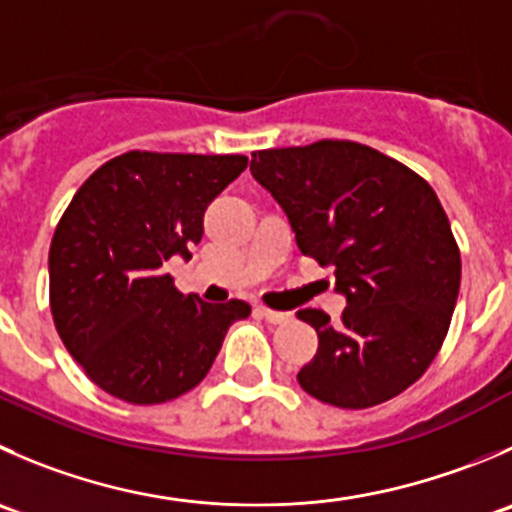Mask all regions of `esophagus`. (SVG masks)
<instances>
[{
  "instance_id": "obj_1",
  "label": "esophagus",
  "mask_w": 512,
  "mask_h": 512,
  "mask_svg": "<svg viewBox=\"0 0 512 512\" xmlns=\"http://www.w3.org/2000/svg\"><path fill=\"white\" fill-rule=\"evenodd\" d=\"M257 315L265 317V320L272 322V325H282V322L290 320V312H277V310H270V307H265V305L257 307Z\"/></svg>"
}]
</instances>
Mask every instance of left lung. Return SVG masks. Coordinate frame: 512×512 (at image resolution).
<instances>
[{
  "mask_svg": "<svg viewBox=\"0 0 512 512\" xmlns=\"http://www.w3.org/2000/svg\"><path fill=\"white\" fill-rule=\"evenodd\" d=\"M250 172L285 210L302 255L335 267L347 300L337 322L297 312L320 340L300 388L342 410L408 390L443 347L460 290L458 242L433 187L350 140L252 152Z\"/></svg>",
  "mask_w": 512,
  "mask_h": 512,
  "instance_id": "left-lung-1",
  "label": "left lung"
}]
</instances>
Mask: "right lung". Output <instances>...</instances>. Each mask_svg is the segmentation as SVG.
I'll list each match as a JSON object with an SVG mask.
<instances>
[{"mask_svg":"<svg viewBox=\"0 0 512 512\" xmlns=\"http://www.w3.org/2000/svg\"><path fill=\"white\" fill-rule=\"evenodd\" d=\"M245 155L132 150L87 177L49 247L54 327L84 375L132 405L175 400L210 372L242 300L182 295L162 265L190 260L205 210Z\"/></svg>","mask_w":512,"mask_h":512,"instance_id":"right-lung-1","label":"right lung"}]
</instances>
